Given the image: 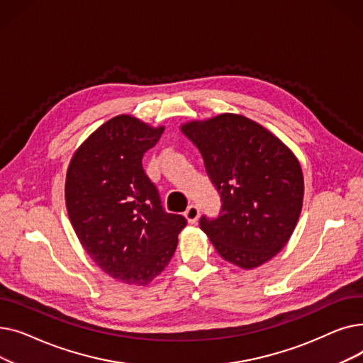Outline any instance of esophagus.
I'll use <instances>...</instances> for the list:
<instances>
[{
    "instance_id": "34e87169",
    "label": "esophagus",
    "mask_w": 363,
    "mask_h": 363,
    "mask_svg": "<svg viewBox=\"0 0 363 363\" xmlns=\"http://www.w3.org/2000/svg\"><path fill=\"white\" fill-rule=\"evenodd\" d=\"M199 216H200V211H199V207L194 204L189 206L185 211V218H186L188 223H197Z\"/></svg>"
}]
</instances>
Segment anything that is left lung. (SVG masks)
Instances as JSON below:
<instances>
[{
  "instance_id": "obj_1",
  "label": "left lung",
  "mask_w": 363,
  "mask_h": 363,
  "mask_svg": "<svg viewBox=\"0 0 363 363\" xmlns=\"http://www.w3.org/2000/svg\"><path fill=\"white\" fill-rule=\"evenodd\" d=\"M201 152L222 211L200 228L222 259L255 269L277 256L297 225L304 196L294 152L271 130L235 113L179 126Z\"/></svg>"
}]
</instances>
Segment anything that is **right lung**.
I'll use <instances>...</instances> for the list:
<instances>
[{
    "label": "right lung",
    "instance_id": "obj_1",
    "mask_svg": "<svg viewBox=\"0 0 363 363\" xmlns=\"http://www.w3.org/2000/svg\"><path fill=\"white\" fill-rule=\"evenodd\" d=\"M164 126L132 114L114 116L70 159L65 199L69 219L88 256L101 271L129 285H148L169 264L186 225L166 213L141 164Z\"/></svg>",
    "mask_w": 363,
    "mask_h": 363
}]
</instances>
